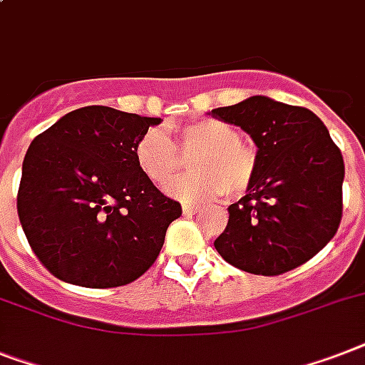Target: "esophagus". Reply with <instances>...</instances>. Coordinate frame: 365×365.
I'll return each instance as SVG.
<instances>
[{"instance_id": "obj_1", "label": "esophagus", "mask_w": 365, "mask_h": 365, "mask_svg": "<svg viewBox=\"0 0 365 365\" xmlns=\"http://www.w3.org/2000/svg\"><path fill=\"white\" fill-rule=\"evenodd\" d=\"M198 210H200L198 206H191V204H183V206H182L183 215H191V213H197Z\"/></svg>"}]
</instances>
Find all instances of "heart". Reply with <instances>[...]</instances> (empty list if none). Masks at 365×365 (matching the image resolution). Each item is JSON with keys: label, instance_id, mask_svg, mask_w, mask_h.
<instances>
[{"label": "heart", "instance_id": "1", "mask_svg": "<svg viewBox=\"0 0 365 365\" xmlns=\"http://www.w3.org/2000/svg\"><path fill=\"white\" fill-rule=\"evenodd\" d=\"M174 142L161 127H148L135 142L133 155L138 170L163 187L182 167V155L195 157L197 174L180 178L167 187L168 195L185 202H210L230 191L242 195L251 187L259 157L234 125L221 120H202L174 129ZM178 147L176 148L175 146Z\"/></svg>", "mask_w": 365, "mask_h": 365}]
</instances>
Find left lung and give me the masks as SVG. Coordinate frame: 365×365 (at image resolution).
Here are the masks:
<instances>
[{
  "instance_id": "left-lung-1",
  "label": "left lung",
  "mask_w": 365,
  "mask_h": 365,
  "mask_svg": "<svg viewBox=\"0 0 365 365\" xmlns=\"http://www.w3.org/2000/svg\"><path fill=\"white\" fill-rule=\"evenodd\" d=\"M257 146V174L213 245L229 264L279 275L313 259L341 223L345 165L315 114L264 96L213 108Z\"/></svg>"
}]
</instances>
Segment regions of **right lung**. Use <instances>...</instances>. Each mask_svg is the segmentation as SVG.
<instances>
[{"label": "right lung", "mask_w": 365, "mask_h": 365, "mask_svg": "<svg viewBox=\"0 0 365 365\" xmlns=\"http://www.w3.org/2000/svg\"><path fill=\"white\" fill-rule=\"evenodd\" d=\"M161 118L84 106L35 136L22 163L20 225L58 279L110 289L155 262L182 206L138 170L136 138Z\"/></svg>", "instance_id": "add662e5"}]
</instances>
